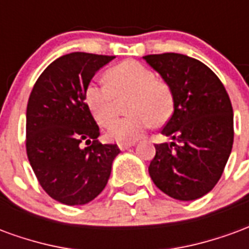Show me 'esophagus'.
Wrapping results in <instances>:
<instances>
[{
	"label": "esophagus",
	"mask_w": 249,
	"mask_h": 249,
	"mask_svg": "<svg viewBox=\"0 0 249 249\" xmlns=\"http://www.w3.org/2000/svg\"><path fill=\"white\" fill-rule=\"evenodd\" d=\"M117 145H119V148L121 151H125V149H129L130 146L135 145V142H119Z\"/></svg>",
	"instance_id": "1"
}]
</instances>
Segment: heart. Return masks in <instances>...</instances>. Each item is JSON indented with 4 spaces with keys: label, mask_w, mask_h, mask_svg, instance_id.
<instances>
[{
    "label": "heart",
    "mask_w": 249,
    "mask_h": 249,
    "mask_svg": "<svg viewBox=\"0 0 249 249\" xmlns=\"http://www.w3.org/2000/svg\"><path fill=\"white\" fill-rule=\"evenodd\" d=\"M107 82H90L85 89V103L101 126H107L117 114L118 100L130 97L131 114L115 120L107 133L116 141H135L152 124L161 125L173 112L172 87L156 78L155 71L137 61H124L107 71Z\"/></svg>",
    "instance_id": "1"
}]
</instances>
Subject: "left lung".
<instances>
[{"instance_id":"1","label":"left lung","mask_w":249,"mask_h":249,"mask_svg":"<svg viewBox=\"0 0 249 249\" xmlns=\"http://www.w3.org/2000/svg\"><path fill=\"white\" fill-rule=\"evenodd\" d=\"M172 87L175 105L156 144L149 175L176 200H196L212 191L224 172L233 144V110L223 82L208 66L178 53L144 56Z\"/></svg>"}]
</instances>
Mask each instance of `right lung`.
<instances>
[{
	"mask_svg": "<svg viewBox=\"0 0 249 249\" xmlns=\"http://www.w3.org/2000/svg\"><path fill=\"white\" fill-rule=\"evenodd\" d=\"M113 58L84 52L65 54L41 73L29 96L26 155L42 189L66 205L97 197L120 153L116 144L98 142L100 129L85 103L93 76Z\"/></svg>",
	"mask_w": 249,
	"mask_h": 249,
	"instance_id": "right-lung-1",
	"label": "right lung"
}]
</instances>
